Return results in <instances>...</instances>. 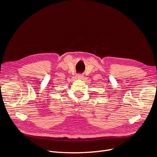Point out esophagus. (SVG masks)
Returning <instances> with one entry per match:
<instances>
[{"mask_svg": "<svg viewBox=\"0 0 157 157\" xmlns=\"http://www.w3.org/2000/svg\"><path fill=\"white\" fill-rule=\"evenodd\" d=\"M77 77H78V78H79V79H82L83 78V74H78L77 75Z\"/></svg>", "mask_w": 157, "mask_h": 157, "instance_id": "obj_1", "label": "esophagus"}]
</instances>
